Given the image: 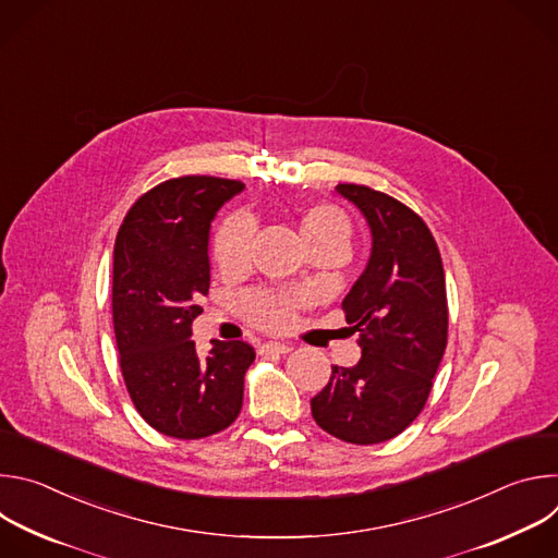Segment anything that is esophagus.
I'll use <instances>...</instances> for the list:
<instances>
[{"mask_svg":"<svg viewBox=\"0 0 558 558\" xmlns=\"http://www.w3.org/2000/svg\"><path fill=\"white\" fill-rule=\"evenodd\" d=\"M291 347L289 344H282V342H265L258 347V353L260 355H269V353H278V355H284L289 353Z\"/></svg>","mask_w":558,"mask_h":558,"instance_id":"esophagus-1","label":"esophagus"}]
</instances>
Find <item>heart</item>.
Listing matches in <instances>:
<instances>
[{"mask_svg": "<svg viewBox=\"0 0 558 558\" xmlns=\"http://www.w3.org/2000/svg\"><path fill=\"white\" fill-rule=\"evenodd\" d=\"M300 231L311 250L347 256L353 241L351 218L333 203H313L300 216ZM254 227L245 216L227 218L214 238V260L225 274L243 271L252 258ZM250 323L263 329H284L293 317L291 300L274 293H252L243 302Z\"/></svg>", "mask_w": 558, "mask_h": 558, "instance_id": "b5f03b06", "label": "heart"}]
</instances>
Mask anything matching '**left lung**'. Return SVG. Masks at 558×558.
Instances as JSON below:
<instances>
[{
  "label": "left lung",
  "instance_id": "1",
  "mask_svg": "<svg viewBox=\"0 0 558 558\" xmlns=\"http://www.w3.org/2000/svg\"><path fill=\"white\" fill-rule=\"evenodd\" d=\"M366 216L373 252L342 302L360 336L355 366H333L311 400L315 424L329 435L371 446L407 430L424 411L448 342L441 254L420 214L366 185L336 187Z\"/></svg>",
  "mask_w": 558,
  "mask_h": 558
}]
</instances>
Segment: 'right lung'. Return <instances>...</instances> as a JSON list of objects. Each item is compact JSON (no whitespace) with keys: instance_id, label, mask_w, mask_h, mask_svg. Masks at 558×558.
<instances>
[{"instance_id":"1","label":"right lung","mask_w":558,"mask_h":558,"mask_svg":"<svg viewBox=\"0 0 558 558\" xmlns=\"http://www.w3.org/2000/svg\"><path fill=\"white\" fill-rule=\"evenodd\" d=\"M241 181L179 177L130 207L112 269V320L119 366L138 415L158 433L201 439L225 430L243 409L247 342H214L196 355L194 317L209 291V227Z\"/></svg>"}]
</instances>
